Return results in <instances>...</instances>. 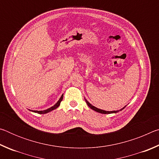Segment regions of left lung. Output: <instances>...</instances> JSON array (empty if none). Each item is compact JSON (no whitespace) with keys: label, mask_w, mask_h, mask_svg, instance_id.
I'll list each match as a JSON object with an SVG mask.
<instances>
[{"label":"left lung","mask_w":159,"mask_h":159,"mask_svg":"<svg viewBox=\"0 0 159 159\" xmlns=\"http://www.w3.org/2000/svg\"><path fill=\"white\" fill-rule=\"evenodd\" d=\"M85 102H86V103H87V104H88V106L90 107V109H92L93 110H94V111H97V112H98V113H101V114H113V113H117V112H118L119 111H121V110H123V109L125 108V107H123V108H122L121 109H120V110H118V111H104V110H102V109H98V108H97V107H94L93 105H92V104H91L90 103H89V102H88L87 99H85Z\"/></svg>","instance_id":"left-lung-1"}]
</instances>
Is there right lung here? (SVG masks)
Wrapping results in <instances>:
<instances>
[{
	"label": "right lung",
	"instance_id": "right-lung-1",
	"mask_svg": "<svg viewBox=\"0 0 159 159\" xmlns=\"http://www.w3.org/2000/svg\"><path fill=\"white\" fill-rule=\"evenodd\" d=\"M62 99H63V95L61 96V98H60V99H59L57 103H56V104H55V105L52 106V107H51L50 108H49V109L43 110V111H35V110H30V109H29V110H30V111H32V112H35V113H37V114H47V113L50 112V111H52V110H54V109H57V107L60 105V103H61V100H62Z\"/></svg>",
	"mask_w": 159,
	"mask_h": 159
}]
</instances>
